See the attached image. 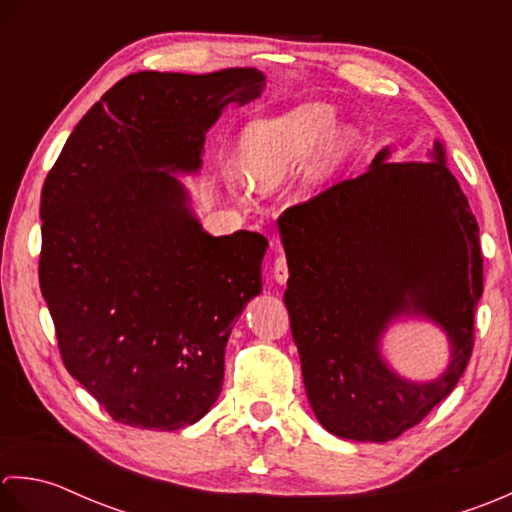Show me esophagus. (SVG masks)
<instances>
[{
	"mask_svg": "<svg viewBox=\"0 0 512 512\" xmlns=\"http://www.w3.org/2000/svg\"><path fill=\"white\" fill-rule=\"evenodd\" d=\"M287 278H289L287 258H285V254H280V249H278V256H276V263H274V280L278 285H285Z\"/></svg>",
	"mask_w": 512,
	"mask_h": 512,
	"instance_id": "1",
	"label": "esophagus"
}]
</instances>
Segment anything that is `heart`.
<instances>
[{"label":"heart","instance_id":"obj_1","mask_svg":"<svg viewBox=\"0 0 512 512\" xmlns=\"http://www.w3.org/2000/svg\"><path fill=\"white\" fill-rule=\"evenodd\" d=\"M329 103H302L280 117L249 123L238 139V165L260 190L274 187L314 159V179H325L356 150L358 134L336 125Z\"/></svg>","mask_w":512,"mask_h":512}]
</instances>
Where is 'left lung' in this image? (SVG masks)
I'll return each mask as SVG.
<instances>
[{
  "label": "left lung",
  "instance_id": "obj_1",
  "mask_svg": "<svg viewBox=\"0 0 512 512\" xmlns=\"http://www.w3.org/2000/svg\"><path fill=\"white\" fill-rule=\"evenodd\" d=\"M375 154L358 179L278 218L285 305L318 422L356 442H389L424 420L462 378L484 289L479 227L440 141L429 161ZM422 317L449 340V367L406 381L381 356L395 319Z\"/></svg>",
  "mask_w": 512,
  "mask_h": 512
}]
</instances>
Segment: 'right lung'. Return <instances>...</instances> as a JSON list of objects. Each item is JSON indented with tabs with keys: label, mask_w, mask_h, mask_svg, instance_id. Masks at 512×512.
<instances>
[{
	"label": "right lung",
	"mask_w": 512,
	"mask_h": 512,
	"mask_svg": "<svg viewBox=\"0 0 512 512\" xmlns=\"http://www.w3.org/2000/svg\"><path fill=\"white\" fill-rule=\"evenodd\" d=\"M263 88L256 68L134 72L46 176L41 294L66 369L121 424L185 429L223 389L229 333L263 291L267 238L207 234L174 174L201 170L207 130Z\"/></svg>",
	"instance_id": "right-lung-1"
}]
</instances>
